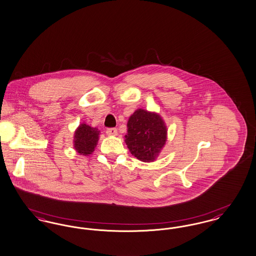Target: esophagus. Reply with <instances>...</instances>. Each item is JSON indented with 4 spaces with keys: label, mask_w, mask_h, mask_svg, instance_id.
Wrapping results in <instances>:
<instances>
[{
    "label": "esophagus",
    "mask_w": 256,
    "mask_h": 256,
    "mask_svg": "<svg viewBox=\"0 0 256 256\" xmlns=\"http://www.w3.org/2000/svg\"><path fill=\"white\" fill-rule=\"evenodd\" d=\"M106 134L108 136H116L118 134V130L116 128H108L106 131Z\"/></svg>",
    "instance_id": "1"
}]
</instances>
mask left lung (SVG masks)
Returning <instances> with one entry per match:
<instances>
[{
    "label": "left lung",
    "instance_id": "1",
    "mask_svg": "<svg viewBox=\"0 0 256 256\" xmlns=\"http://www.w3.org/2000/svg\"><path fill=\"white\" fill-rule=\"evenodd\" d=\"M125 144L131 154L144 162L156 161L168 138L166 122L159 114L138 108L127 122Z\"/></svg>",
    "mask_w": 256,
    "mask_h": 256
}]
</instances>
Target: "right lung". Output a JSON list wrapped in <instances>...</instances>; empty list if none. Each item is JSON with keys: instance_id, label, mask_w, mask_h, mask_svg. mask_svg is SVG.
I'll return each mask as SVG.
<instances>
[{"instance_id": "add662e5", "label": "right lung", "mask_w": 256, "mask_h": 256, "mask_svg": "<svg viewBox=\"0 0 256 256\" xmlns=\"http://www.w3.org/2000/svg\"><path fill=\"white\" fill-rule=\"evenodd\" d=\"M100 136V131L82 122L74 132L73 146L80 155L90 156L94 151Z\"/></svg>"}]
</instances>
